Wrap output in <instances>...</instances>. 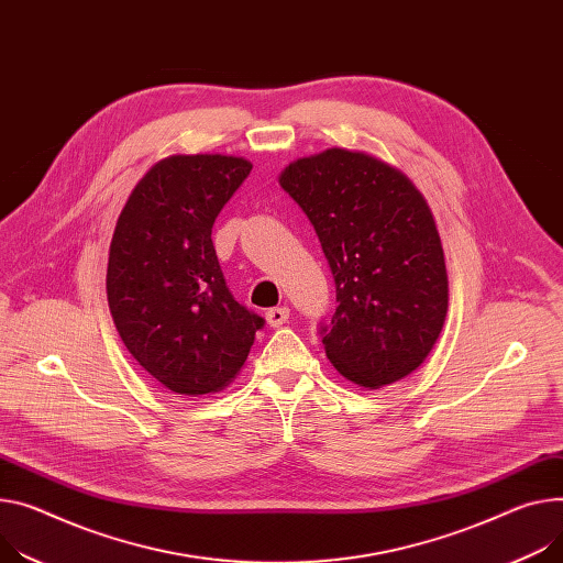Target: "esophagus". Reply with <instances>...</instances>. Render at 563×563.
I'll return each instance as SVG.
<instances>
[{
	"instance_id": "1",
	"label": "esophagus",
	"mask_w": 563,
	"mask_h": 563,
	"mask_svg": "<svg viewBox=\"0 0 563 563\" xmlns=\"http://www.w3.org/2000/svg\"><path fill=\"white\" fill-rule=\"evenodd\" d=\"M266 318H268V324H271V327H282V324H286V322H288V318H290V309H286V307L268 309Z\"/></svg>"
}]
</instances>
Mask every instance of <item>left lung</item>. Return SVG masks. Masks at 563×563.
I'll use <instances>...</instances> for the list:
<instances>
[{
	"label": "left lung",
	"instance_id": "obj_1",
	"mask_svg": "<svg viewBox=\"0 0 563 563\" xmlns=\"http://www.w3.org/2000/svg\"><path fill=\"white\" fill-rule=\"evenodd\" d=\"M279 185L333 273L338 307L322 329L331 365L367 390L412 374L449 311L444 247L421 191L397 166L347 148L290 162Z\"/></svg>",
	"mask_w": 563,
	"mask_h": 563
}]
</instances>
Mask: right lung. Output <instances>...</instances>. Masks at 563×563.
<instances>
[{
  "label": "right lung",
  "instance_id": "obj_1",
  "mask_svg": "<svg viewBox=\"0 0 563 563\" xmlns=\"http://www.w3.org/2000/svg\"><path fill=\"white\" fill-rule=\"evenodd\" d=\"M250 170L234 155H170L148 168L119 213L108 307L125 350L176 395L221 393L264 327L232 297L211 243L216 216Z\"/></svg>",
  "mask_w": 563,
  "mask_h": 563
}]
</instances>
